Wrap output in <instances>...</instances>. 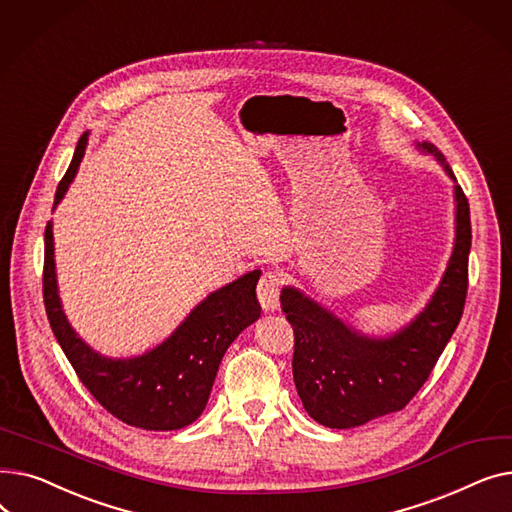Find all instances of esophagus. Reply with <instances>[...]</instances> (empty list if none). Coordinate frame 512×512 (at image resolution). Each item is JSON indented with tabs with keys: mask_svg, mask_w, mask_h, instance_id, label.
<instances>
[{
	"mask_svg": "<svg viewBox=\"0 0 512 512\" xmlns=\"http://www.w3.org/2000/svg\"><path fill=\"white\" fill-rule=\"evenodd\" d=\"M282 280L276 272H263L257 284V299L265 311H276L280 307Z\"/></svg>",
	"mask_w": 512,
	"mask_h": 512,
	"instance_id": "34e87169",
	"label": "esophagus"
}]
</instances>
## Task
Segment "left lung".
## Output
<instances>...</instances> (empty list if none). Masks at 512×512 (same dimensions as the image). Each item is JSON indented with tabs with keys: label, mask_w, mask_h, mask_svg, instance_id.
Wrapping results in <instances>:
<instances>
[{
	"label": "left lung",
	"mask_w": 512,
	"mask_h": 512,
	"mask_svg": "<svg viewBox=\"0 0 512 512\" xmlns=\"http://www.w3.org/2000/svg\"><path fill=\"white\" fill-rule=\"evenodd\" d=\"M415 147L434 155L454 182V245L432 299L405 328L367 336L294 286L280 294L294 330L292 375L305 411L321 425L348 429L407 407L459 326L467 297L471 249L469 203L432 143Z\"/></svg>",
	"instance_id": "obj_1"
}]
</instances>
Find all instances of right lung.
<instances>
[{
	"instance_id": "1",
	"label": "right lung",
	"mask_w": 512,
	"mask_h": 512,
	"mask_svg": "<svg viewBox=\"0 0 512 512\" xmlns=\"http://www.w3.org/2000/svg\"><path fill=\"white\" fill-rule=\"evenodd\" d=\"M87 143L89 132L76 145L70 168L58 184L53 209L68 193ZM259 276L261 272L253 270L209 292L182 324L151 351L128 359H112L97 353L70 326L58 290L53 222H47L45 228L43 299L58 344L80 382L105 411L128 425L151 432H172L199 419L228 346L261 315L255 292Z\"/></svg>"
}]
</instances>
